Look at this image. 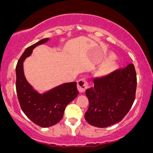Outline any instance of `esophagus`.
<instances>
[{
    "label": "esophagus",
    "instance_id": "obj_1",
    "mask_svg": "<svg viewBox=\"0 0 153 153\" xmlns=\"http://www.w3.org/2000/svg\"><path fill=\"white\" fill-rule=\"evenodd\" d=\"M88 87H89V84H88V82L86 80V78H81L78 81V89L81 93L85 92V90Z\"/></svg>",
    "mask_w": 153,
    "mask_h": 153
}]
</instances>
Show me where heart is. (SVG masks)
Instances as JSON below:
<instances>
[{"label": "heart", "mask_w": 153, "mask_h": 153, "mask_svg": "<svg viewBox=\"0 0 153 153\" xmlns=\"http://www.w3.org/2000/svg\"><path fill=\"white\" fill-rule=\"evenodd\" d=\"M113 58V55L109 54V55H107L106 57V59L108 61H110ZM115 67V64L114 62H108L106 64H104V65L101 66L100 67V69H98V74L101 76H104V75H108L109 73H110Z\"/></svg>", "instance_id": "b5f03b06"}]
</instances>
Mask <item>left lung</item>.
<instances>
[{
  "label": "left lung",
  "mask_w": 153,
  "mask_h": 153,
  "mask_svg": "<svg viewBox=\"0 0 153 153\" xmlns=\"http://www.w3.org/2000/svg\"><path fill=\"white\" fill-rule=\"evenodd\" d=\"M94 86L86 90L89 102L85 119L89 124L107 127L121 121L135 98L136 72L132 64L105 77L95 78Z\"/></svg>",
  "instance_id": "left-lung-1"
}]
</instances>
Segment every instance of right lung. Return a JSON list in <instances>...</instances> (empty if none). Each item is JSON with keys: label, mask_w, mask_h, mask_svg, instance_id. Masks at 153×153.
I'll return each instance as SVG.
<instances>
[{"label": "right lung", "mask_w": 153, "mask_h": 153, "mask_svg": "<svg viewBox=\"0 0 153 153\" xmlns=\"http://www.w3.org/2000/svg\"><path fill=\"white\" fill-rule=\"evenodd\" d=\"M49 40V38H44L27 48L18 60L15 69V85L21 109L32 122L41 127H49L59 122L64 116L66 106L78 95L76 82L65 83L44 93H39L26 79L24 61L32 55L35 47L45 44Z\"/></svg>", "instance_id": "obj_1"}]
</instances>
